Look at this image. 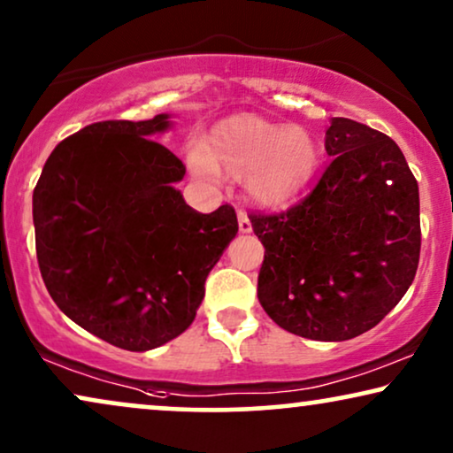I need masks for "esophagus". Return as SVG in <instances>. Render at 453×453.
Masks as SVG:
<instances>
[{"label": "esophagus", "mask_w": 453, "mask_h": 453, "mask_svg": "<svg viewBox=\"0 0 453 453\" xmlns=\"http://www.w3.org/2000/svg\"><path fill=\"white\" fill-rule=\"evenodd\" d=\"M238 227H240V232H242V234L252 232V223H250L249 215H246L244 209H238Z\"/></svg>", "instance_id": "obj_1"}]
</instances>
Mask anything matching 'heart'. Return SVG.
Segmentation results:
<instances>
[{
    "mask_svg": "<svg viewBox=\"0 0 453 453\" xmlns=\"http://www.w3.org/2000/svg\"><path fill=\"white\" fill-rule=\"evenodd\" d=\"M188 164L196 176L244 180L258 204L283 207L294 201L321 165L315 136L300 126L271 124L257 116H236L215 126L209 147L190 150Z\"/></svg>",
    "mask_w": 453,
    "mask_h": 453,
    "instance_id": "obj_1",
    "label": "heart"
}]
</instances>
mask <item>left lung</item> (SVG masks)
I'll list each match as a JSON object with an SVG mask.
<instances>
[{
    "mask_svg": "<svg viewBox=\"0 0 453 453\" xmlns=\"http://www.w3.org/2000/svg\"><path fill=\"white\" fill-rule=\"evenodd\" d=\"M331 164L283 213H250L265 246L258 303L289 334L352 340L400 303L420 257L418 184L383 132L334 118Z\"/></svg>",
    "mask_w": 453,
    "mask_h": 453,
    "instance_id": "obj_1",
    "label": "left lung"
}]
</instances>
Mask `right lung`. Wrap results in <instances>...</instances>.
<instances>
[{
    "instance_id": "add662e5",
    "label": "right lung",
    "mask_w": 453,
    "mask_h": 453,
    "mask_svg": "<svg viewBox=\"0 0 453 453\" xmlns=\"http://www.w3.org/2000/svg\"><path fill=\"white\" fill-rule=\"evenodd\" d=\"M170 116L107 119L64 138L33 192L37 261L65 317L144 352L190 327L204 281L238 234L232 204L198 213L173 184L186 167L153 134Z\"/></svg>"
}]
</instances>
